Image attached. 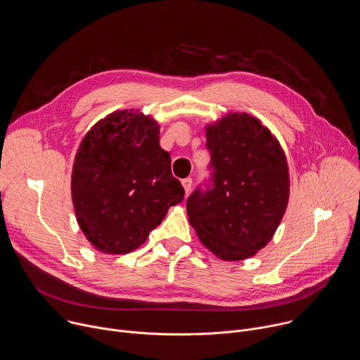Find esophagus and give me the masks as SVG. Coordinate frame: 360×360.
<instances>
[{
	"label": "esophagus",
	"instance_id": "34e87169",
	"mask_svg": "<svg viewBox=\"0 0 360 360\" xmlns=\"http://www.w3.org/2000/svg\"><path fill=\"white\" fill-rule=\"evenodd\" d=\"M182 186H184L185 193H188V192L191 191V186H192V179H191V178H185V179H182Z\"/></svg>",
	"mask_w": 360,
	"mask_h": 360
}]
</instances>
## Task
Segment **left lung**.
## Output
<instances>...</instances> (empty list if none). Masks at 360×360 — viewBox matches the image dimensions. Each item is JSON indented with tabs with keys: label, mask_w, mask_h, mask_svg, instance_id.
<instances>
[{
	"label": "left lung",
	"mask_w": 360,
	"mask_h": 360,
	"mask_svg": "<svg viewBox=\"0 0 360 360\" xmlns=\"http://www.w3.org/2000/svg\"><path fill=\"white\" fill-rule=\"evenodd\" d=\"M205 134L212 185L188 198L189 224L219 259L243 261L269 243L285 215L290 186L285 150L246 112H228Z\"/></svg>",
	"instance_id": "8db88e82"
}]
</instances>
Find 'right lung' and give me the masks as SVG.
Instances as JSON below:
<instances>
[{
  "label": "right lung",
  "instance_id": "obj_1",
  "mask_svg": "<svg viewBox=\"0 0 360 360\" xmlns=\"http://www.w3.org/2000/svg\"><path fill=\"white\" fill-rule=\"evenodd\" d=\"M184 188L172 176L171 155L160 145V125L139 110L108 114L82 138L71 175L77 222L99 252L125 255L139 248Z\"/></svg>",
  "mask_w": 360,
  "mask_h": 360
}]
</instances>
